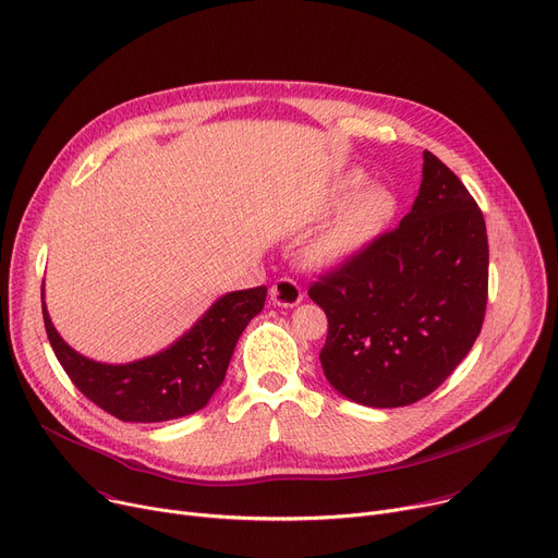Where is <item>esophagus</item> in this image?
<instances>
[{"instance_id":"1","label":"esophagus","mask_w":558,"mask_h":558,"mask_svg":"<svg viewBox=\"0 0 558 558\" xmlns=\"http://www.w3.org/2000/svg\"><path fill=\"white\" fill-rule=\"evenodd\" d=\"M304 298V292L300 288L298 281L292 279H277L270 288V300L275 306H281V308H292L298 306Z\"/></svg>"}]
</instances>
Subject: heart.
I'll return each instance as SVG.
<instances>
[{"mask_svg":"<svg viewBox=\"0 0 558 558\" xmlns=\"http://www.w3.org/2000/svg\"><path fill=\"white\" fill-rule=\"evenodd\" d=\"M357 178L347 182L353 189ZM391 216V198L383 189H363L351 195L338 216L315 239L311 256L322 266H340L363 247Z\"/></svg>","mask_w":558,"mask_h":558,"instance_id":"obj_1","label":"heart"}]
</instances>
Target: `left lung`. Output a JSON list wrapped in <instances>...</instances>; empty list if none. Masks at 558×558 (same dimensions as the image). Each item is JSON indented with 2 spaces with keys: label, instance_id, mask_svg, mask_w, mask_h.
I'll return each mask as SVG.
<instances>
[{
  "label": "left lung",
  "instance_id": "8db88e82",
  "mask_svg": "<svg viewBox=\"0 0 558 558\" xmlns=\"http://www.w3.org/2000/svg\"><path fill=\"white\" fill-rule=\"evenodd\" d=\"M410 214L311 286L329 317L326 380L353 403L401 408L435 391L475 344L488 290V241L473 195L423 150Z\"/></svg>",
  "mask_w": 558,
  "mask_h": 558
}]
</instances>
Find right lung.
Listing matches in <instances>:
<instances>
[{
    "instance_id": "obj_1",
    "label": "right lung",
    "mask_w": 558,
    "mask_h": 558,
    "mask_svg": "<svg viewBox=\"0 0 558 558\" xmlns=\"http://www.w3.org/2000/svg\"><path fill=\"white\" fill-rule=\"evenodd\" d=\"M266 286L225 292L173 344L133 363H98L60 338L43 288L51 349L83 395L121 421L159 423L203 410L222 385L229 360L252 317L264 311Z\"/></svg>"
}]
</instances>
